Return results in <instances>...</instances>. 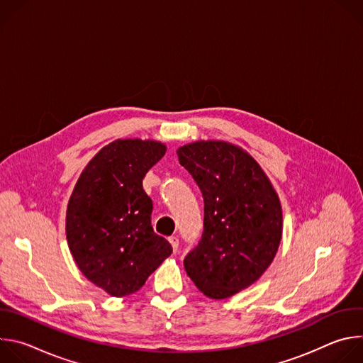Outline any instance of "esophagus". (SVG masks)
I'll list each match as a JSON object with an SVG mask.
<instances>
[{"instance_id":"obj_1","label":"esophagus","mask_w":363,"mask_h":363,"mask_svg":"<svg viewBox=\"0 0 363 363\" xmlns=\"http://www.w3.org/2000/svg\"><path fill=\"white\" fill-rule=\"evenodd\" d=\"M169 242L172 245V250L177 252L178 251V247H179V240L178 237H169Z\"/></svg>"}]
</instances>
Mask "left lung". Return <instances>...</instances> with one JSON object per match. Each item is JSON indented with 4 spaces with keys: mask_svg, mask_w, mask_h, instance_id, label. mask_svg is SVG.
Returning <instances> with one entry per match:
<instances>
[{
    "mask_svg": "<svg viewBox=\"0 0 363 363\" xmlns=\"http://www.w3.org/2000/svg\"><path fill=\"white\" fill-rule=\"evenodd\" d=\"M203 196V231L184 260L211 298H228L269 269L283 231L280 199L264 171L241 147L198 140L178 150Z\"/></svg>",
    "mask_w": 363,
    "mask_h": 363,
    "instance_id": "8db88e82",
    "label": "left lung"
}]
</instances>
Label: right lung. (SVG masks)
Returning a JSON list of instances; mask_svg holds the SVG:
<instances>
[{
  "label": "right lung",
  "mask_w": 363,
  "mask_h": 363,
  "mask_svg": "<svg viewBox=\"0 0 363 363\" xmlns=\"http://www.w3.org/2000/svg\"><path fill=\"white\" fill-rule=\"evenodd\" d=\"M167 152L157 140L118 139L83 169L67 203L70 252L87 280L115 297L138 291L172 247L155 234L146 172Z\"/></svg>",
  "instance_id": "add662e5"
}]
</instances>
